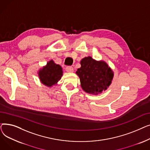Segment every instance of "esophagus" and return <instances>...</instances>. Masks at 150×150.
Wrapping results in <instances>:
<instances>
[{"mask_svg":"<svg viewBox=\"0 0 150 150\" xmlns=\"http://www.w3.org/2000/svg\"><path fill=\"white\" fill-rule=\"evenodd\" d=\"M66 70L69 73H71L74 72V68L72 66H67L66 68Z\"/></svg>","mask_w":150,"mask_h":150,"instance_id":"34e87169","label":"esophagus"}]
</instances>
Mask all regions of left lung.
I'll return each mask as SVG.
<instances>
[{
	"label": "left lung",
	"mask_w": 150,
	"mask_h": 150,
	"mask_svg": "<svg viewBox=\"0 0 150 150\" xmlns=\"http://www.w3.org/2000/svg\"><path fill=\"white\" fill-rule=\"evenodd\" d=\"M76 74L80 77L82 89L87 93L98 94L111 84L114 74L105 61H97L91 57H85Z\"/></svg>",
	"instance_id": "obj_1"
}]
</instances>
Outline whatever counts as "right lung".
<instances>
[{"label":"right lung","mask_w":150,"mask_h":150,"mask_svg":"<svg viewBox=\"0 0 150 150\" xmlns=\"http://www.w3.org/2000/svg\"><path fill=\"white\" fill-rule=\"evenodd\" d=\"M38 75L42 84L48 87H52L60 80L62 76V69L59 65L55 64L53 60H51L42 69L39 70Z\"/></svg>","instance_id":"add662e5"}]
</instances>
